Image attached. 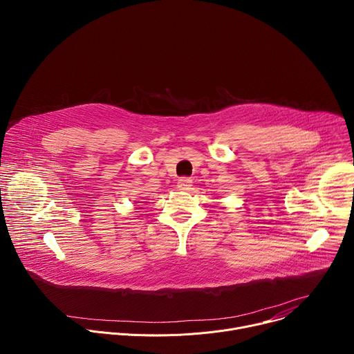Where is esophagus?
Here are the masks:
<instances>
[{
    "mask_svg": "<svg viewBox=\"0 0 354 354\" xmlns=\"http://www.w3.org/2000/svg\"><path fill=\"white\" fill-rule=\"evenodd\" d=\"M192 186V179L190 178H179L178 179V187L180 189V190H187L189 187Z\"/></svg>",
    "mask_w": 354,
    "mask_h": 354,
    "instance_id": "esophagus-1",
    "label": "esophagus"
}]
</instances>
